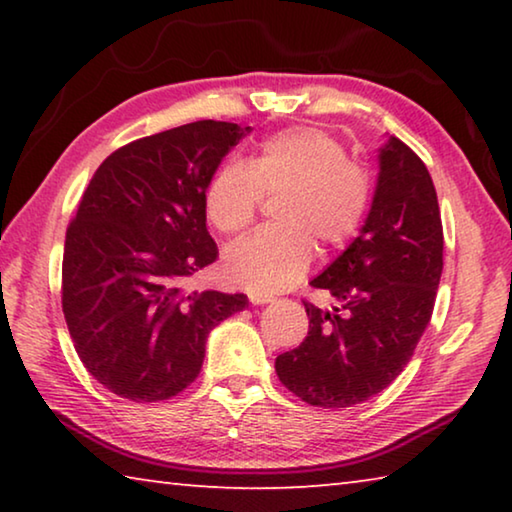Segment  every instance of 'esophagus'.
<instances>
[{
	"label": "esophagus",
	"instance_id": "obj_1",
	"mask_svg": "<svg viewBox=\"0 0 512 512\" xmlns=\"http://www.w3.org/2000/svg\"><path fill=\"white\" fill-rule=\"evenodd\" d=\"M250 302H253V305H268V302H273V296H264V293H250Z\"/></svg>",
	"mask_w": 512,
	"mask_h": 512
}]
</instances>
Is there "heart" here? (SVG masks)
Returning a JSON list of instances; mask_svg holds the SVG:
<instances>
[{
	"label": "heart",
	"mask_w": 512,
	"mask_h": 512,
	"mask_svg": "<svg viewBox=\"0 0 512 512\" xmlns=\"http://www.w3.org/2000/svg\"><path fill=\"white\" fill-rule=\"evenodd\" d=\"M275 219L225 253V271L239 287L277 293L296 284L316 253L357 235L370 205V180L343 144L320 128H289L262 142L255 155L216 171L205 192L207 219L223 235H239L255 221L264 196Z\"/></svg>",
	"instance_id": "1"
}]
</instances>
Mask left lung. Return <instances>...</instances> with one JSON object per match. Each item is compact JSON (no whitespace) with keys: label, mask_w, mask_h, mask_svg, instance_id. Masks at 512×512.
Masks as SVG:
<instances>
[{"label":"left lung","mask_w":512,"mask_h":512,"mask_svg":"<svg viewBox=\"0 0 512 512\" xmlns=\"http://www.w3.org/2000/svg\"><path fill=\"white\" fill-rule=\"evenodd\" d=\"M443 221L424 162L391 137L379 149L375 198L359 237L311 280L336 307L305 300L309 332L275 359L302 402L345 409L375 397L411 361L443 273Z\"/></svg>","instance_id":"obj_1"}]
</instances>
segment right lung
I'll return each instance as SVG.
<instances>
[{
	"mask_svg": "<svg viewBox=\"0 0 512 512\" xmlns=\"http://www.w3.org/2000/svg\"><path fill=\"white\" fill-rule=\"evenodd\" d=\"M253 128L203 119L142 137L94 171L63 253V314L90 375L124 400L162 402L201 372L207 334L244 293L189 291L219 250L205 225L216 167Z\"/></svg>",
	"mask_w": 512,
	"mask_h": 512,
	"instance_id": "right-lung-1",
	"label": "right lung"
}]
</instances>
